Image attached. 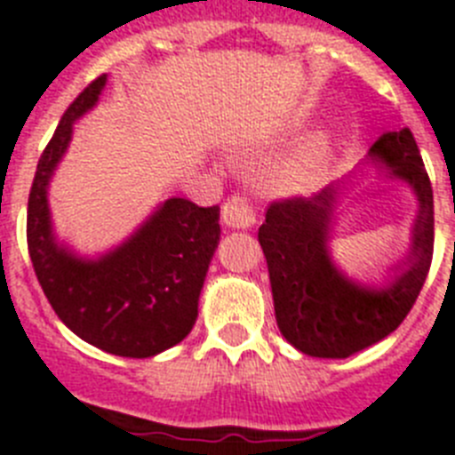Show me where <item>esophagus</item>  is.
Returning a JSON list of instances; mask_svg holds the SVG:
<instances>
[{"instance_id":"esophagus-1","label":"esophagus","mask_w":455,"mask_h":455,"mask_svg":"<svg viewBox=\"0 0 455 455\" xmlns=\"http://www.w3.org/2000/svg\"><path fill=\"white\" fill-rule=\"evenodd\" d=\"M221 221L228 228H252L257 215L250 208V203L243 196H231L224 205H221Z\"/></svg>"}]
</instances>
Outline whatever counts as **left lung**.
Segmentation results:
<instances>
[{
	"mask_svg": "<svg viewBox=\"0 0 455 455\" xmlns=\"http://www.w3.org/2000/svg\"><path fill=\"white\" fill-rule=\"evenodd\" d=\"M367 164L407 182L419 201L409 252L390 266L393 273L383 285L355 283L331 259L330 238L343 184H330L311 198L271 203L259 227L278 330L311 357L339 360L386 339L411 311L430 271L435 205L411 131L383 132L371 144Z\"/></svg>",
	"mask_w": 455,
	"mask_h": 455,
	"instance_id": "8db88e82",
	"label": "left lung"
}]
</instances>
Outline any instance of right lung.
I'll return each instance as SVG.
<instances>
[{
	"instance_id": "right-lung-1",
	"label": "right lung",
	"mask_w": 455,
	"mask_h": 455,
	"mask_svg": "<svg viewBox=\"0 0 455 455\" xmlns=\"http://www.w3.org/2000/svg\"><path fill=\"white\" fill-rule=\"evenodd\" d=\"M105 84L102 74L68 107L36 164L28 250L48 304L74 334L112 355L151 357L182 341L198 317V297L220 245V205L168 198L131 238L95 259L55 238L48 184L74 121L98 105Z\"/></svg>"
}]
</instances>
